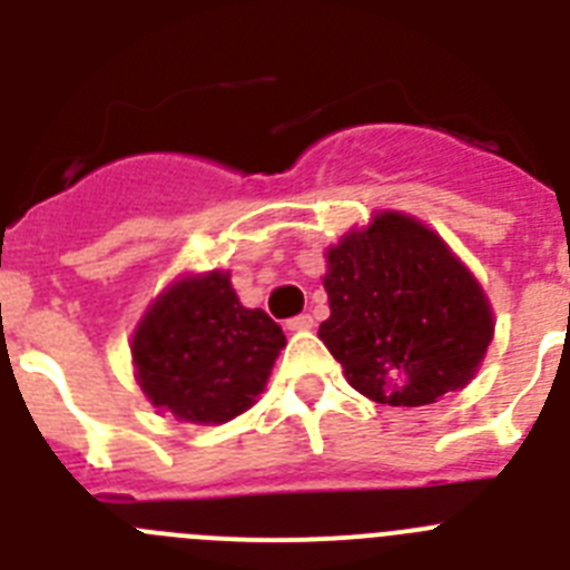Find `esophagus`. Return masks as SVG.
Returning a JSON list of instances; mask_svg holds the SVG:
<instances>
[{
  "mask_svg": "<svg viewBox=\"0 0 570 570\" xmlns=\"http://www.w3.org/2000/svg\"><path fill=\"white\" fill-rule=\"evenodd\" d=\"M285 328H288V331H308V328H314V316H311V314L291 316V320L285 322Z\"/></svg>",
  "mask_w": 570,
  "mask_h": 570,
  "instance_id": "1",
  "label": "esophagus"
}]
</instances>
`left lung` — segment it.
Returning a JSON list of instances; mask_svg holds the SVG:
<instances>
[{"instance_id": "obj_1", "label": "left lung", "mask_w": 570, "mask_h": 570, "mask_svg": "<svg viewBox=\"0 0 570 570\" xmlns=\"http://www.w3.org/2000/svg\"><path fill=\"white\" fill-rule=\"evenodd\" d=\"M325 291L320 340L382 405H428L465 387L493 336L480 282L411 216L380 214L331 248Z\"/></svg>"}]
</instances>
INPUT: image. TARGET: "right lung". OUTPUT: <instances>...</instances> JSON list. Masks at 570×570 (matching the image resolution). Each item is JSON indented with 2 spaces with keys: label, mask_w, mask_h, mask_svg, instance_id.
Here are the masks:
<instances>
[{
  "label": "right lung",
  "mask_w": 570,
  "mask_h": 570,
  "mask_svg": "<svg viewBox=\"0 0 570 570\" xmlns=\"http://www.w3.org/2000/svg\"><path fill=\"white\" fill-rule=\"evenodd\" d=\"M285 334L265 311L239 305L228 274L170 285L134 336L148 400L185 422L216 425L254 405Z\"/></svg>",
  "instance_id": "obj_1"
}]
</instances>
